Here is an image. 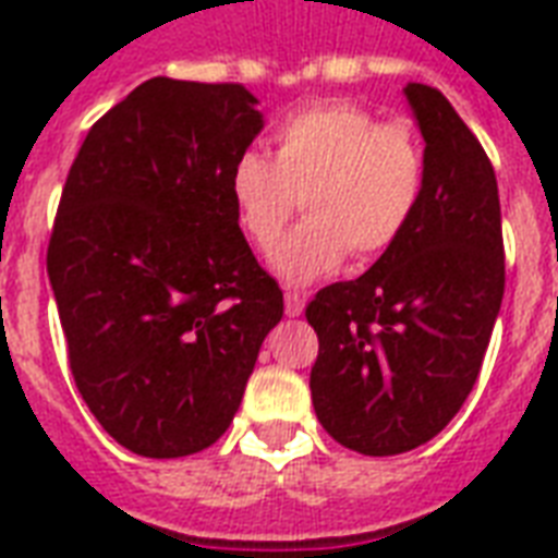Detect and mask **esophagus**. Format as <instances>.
<instances>
[{"label": "esophagus", "instance_id": "1", "mask_svg": "<svg viewBox=\"0 0 558 558\" xmlns=\"http://www.w3.org/2000/svg\"><path fill=\"white\" fill-rule=\"evenodd\" d=\"M302 308H305V300H302V293L284 291V314H288V317H300Z\"/></svg>", "mask_w": 558, "mask_h": 558}]
</instances>
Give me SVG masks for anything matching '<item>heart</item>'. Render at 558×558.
Listing matches in <instances>:
<instances>
[{
	"label": "heart",
	"instance_id": "obj_1",
	"mask_svg": "<svg viewBox=\"0 0 558 558\" xmlns=\"http://www.w3.org/2000/svg\"><path fill=\"white\" fill-rule=\"evenodd\" d=\"M427 157L408 122H378L366 107L326 101L288 116L274 131V162L241 154L230 201L241 232L270 253L296 209L308 215L274 253L284 282L338 274L352 253L384 256L425 201Z\"/></svg>",
	"mask_w": 558,
	"mask_h": 558
}]
</instances>
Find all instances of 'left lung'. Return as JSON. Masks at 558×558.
Instances as JSON below:
<instances>
[{
  "label": "left lung",
  "mask_w": 558,
  "mask_h": 558,
  "mask_svg": "<svg viewBox=\"0 0 558 558\" xmlns=\"http://www.w3.org/2000/svg\"><path fill=\"white\" fill-rule=\"evenodd\" d=\"M404 95L425 136V201L396 247L305 308L319 340L314 413L366 457L418 448L457 416L504 300L495 168L439 89Z\"/></svg>",
  "instance_id": "left-lung-1"
}]
</instances>
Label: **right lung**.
Segmentation results:
<instances>
[{
  "label": "right lung",
  "mask_w": 558,
  "mask_h": 558,
  "mask_svg": "<svg viewBox=\"0 0 558 558\" xmlns=\"http://www.w3.org/2000/svg\"><path fill=\"white\" fill-rule=\"evenodd\" d=\"M256 104L241 84L150 77L69 168L49 282L77 392L133 454L218 442L282 319L230 201L232 166L262 131Z\"/></svg>",
  "instance_id": "right-lung-1"
}]
</instances>
